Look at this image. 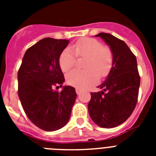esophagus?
Segmentation results:
<instances>
[{"label": "esophagus", "instance_id": "obj_1", "mask_svg": "<svg viewBox=\"0 0 156 156\" xmlns=\"http://www.w3.org/2000/svg\"><path fill=\"white\" fill-rule=\"evenodd\" d=\"M81 91H82V90H81V89H80V88H78V87L76 88V94L78 95L81 93Z\"/></svg>", "mask_w": 156, "mask_h": 156}]
</instances>
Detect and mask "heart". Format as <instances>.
<instances>
[{
    "label": "heart",
    "mask_w": 156,
    "mask_h": 156,
    "mask_svg": "<svg viewBox=\"0 0 156 156\" xmlns=\"http://www.w3.org/2000/svg\"><path fill=\"white\" fill-rule=\"evenodd\" d=\"M76 57L86 58L83 68L73 69L66 75L69 84L80 88H85L105 78L110 73L114 64L112 51L94 38H83L77 41L71 48H65L59 56V66L63 72L73 68Z\"/></svg>",
    "instance_id": "1"
}]
</instances>
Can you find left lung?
<instances>
[{"mask_svg":"<svg viewBox=\"0 0 156 156\" xmlns=\"http://www.w3.org/2000/svg\"><path fill=\"white\" fill-rule=\"evenodd\" d=\"M96 37H101L110 46L114 64L107 79L99 86L103 90L90 93L88 111L98 126L112 128L124 122L134 110L140 77L136 56L124 41L105 33Z\"/></svg>","mask_w":156,"mask_h":156,"instance_id":"obj_1","label":"left lung"}]
</instances>
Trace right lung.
I'll return each mask as SVG.
<instances>
[{
  "label": "right lung",
  "instance_id": "add662e5",
  "mask_svg": "<svg viewBox=\"0 0 156 156\" xmlns=\"http://www.w3.org/2000/svg\"><path fill=\"white\" fill-rule=\"evenodd\" d=\"M69 44L67 40L47 37L27 49L18 72V94L27 117L45 131H55L68 122L76 93L65 86L59 56Z\"/></svg>",
  "mask_w": 156,
  "mask_h": 156
}]
</instances>
